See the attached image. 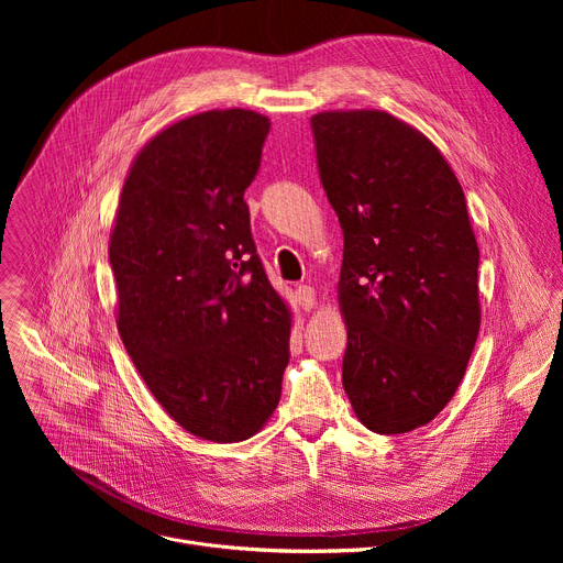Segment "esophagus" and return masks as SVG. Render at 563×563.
<instances>
[{"instance_id":"esophagus-1","label":"esophagus","mask_w":563,"mask_h":563,"mask_svg":"<svg viewBox=\"0 0 563 563\" xmlns=\"http://www.w3.org/2000/svg\"><path fill=\"white\" fill-rule=\"evenodd\" d=\"M314 287H310V285H299L297 287V299H299V306L303 308V310H310L312 306H314Z\"/></svg>"}]
</instances>
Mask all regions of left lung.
<instances>
[{"mask_svg": "<svg viewBox=\"0 0 563 563\" xmlns=\"http://www.w3.org/2000/svg\"><path fill=\"white\" fill-rule=\"evenodd\" d=\"M317 170L344 232L342 386L376 433L431 422L479 335V246L438 147L386 111L310 118Z\"/></svg>", "mask_w": 563, "mask_h": 563, "instance_id": "8db88e82", "label": "left lung"}]
</instances>
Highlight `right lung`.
Returning <instances> with one entry per match:
<instances>
[{
	"label": "right lung",
	"mask_w": 563,
	"mask_h": 563,
	"mask_svg": "<svg viewBox=\"0 0 563 563\" xmlns=\"http://www.w3.org/2000/svg\"><path fill=\"white\" fill-rule=\"evenodd\" d=\"M269 128L246 109L166 128L139 153L111 232L130 358L168 416L212 442L262 429L289 363V310L266 278L244 200Z\"/></svg>",
	"instance_id": "1"
}]
</instances>
